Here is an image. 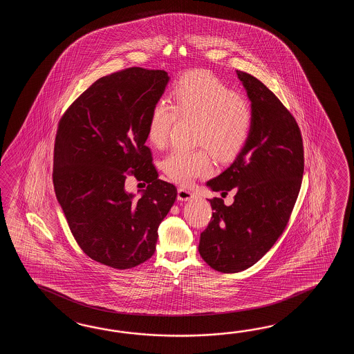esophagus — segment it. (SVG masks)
<instances>
[{
    "label": "esophagus",
    "mask_w": 354,
    "mask_h": 354,
    "mask_svg": "<svg viewBox=\"0 0 354 354\" xmlns=\"http://www.w3.org/2000/svg\"><path fill=\"white\" fill-rule=\"evenodd\" d=\"M177 198L180 201H189V200L195 198V194L192 191H189V189H186V188H178Z\"/></svg>",
    "instance_id": "1"
}]
</instances>
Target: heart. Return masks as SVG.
<instances>
[{
  "label": "heart",
  "mask_w": 354,
  "mask_h": 354,
  "mask_svg": "<svg viewBox=\"0 0 354 354\" xmlns=\"http://www.w3.org/2000/svg\"><path fill=\"white\" fill-rule=\"evenodd\" d=\"M169 102L160 101L149 115L147 138L154 147L166 143L176 113L197 120V142L206 144L218 158H232L248 139L253 121L250 106L215 75L201 71L182 75L174 83ZM162 169L169 180L188 185L210 174L212 165L203 149H174L162 160Z\"/></svg>",
  "instance_id": "1"
}]
</instances>
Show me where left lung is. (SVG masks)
Instances as JSON below:
<instances>
[{"label": "left lung", "mask_w": 354, "mask_h": 354, "mask_svg": "<svg viewBox=\"0 0 354 354\" xmlns=\"http://www.w3.org/2000/svg\"><path fill=\"white\" fill-rule=\"evenodd\" d=\"M253 113L250 134L233 163L206 186L234 203L209 200L212 218L198 252L215 271L236 273L256 264L283 233L300 192L304 148L294 116L256 77L236 71ZM223 196V197H224Z\"/></svg>", "instance_id": "obj_1"}]
</instances>
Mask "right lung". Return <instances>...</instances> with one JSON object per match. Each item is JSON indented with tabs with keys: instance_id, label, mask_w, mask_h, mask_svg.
Instances as JSON below:
<instances>
[{
	"instance_id": "add662e5",
	"label": "right lung",
	"mask_w": 354,
	"mask_h": 354,
	"mask_svg": "<svg viewBox=\"0 0 354 354\" xmlns=\"http://www.w3.org/2000/svg\"><path fill=\"white\" fill-rule=\"evenodd\" d=\"M168 82L166 71L139 67L101 77L63 115L55 136L54 191L69 229L87 256L118 270L154 254L159 224L177 197L145 145ZM128 170L149 183L139 199L124 189Z\"/></svg>"
}]
</instances>
